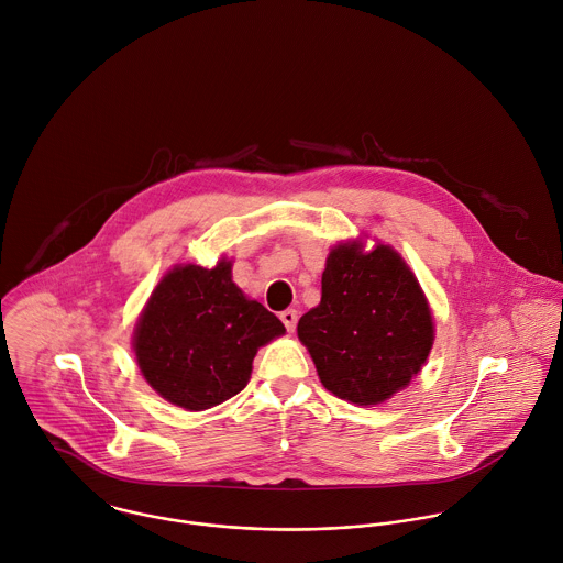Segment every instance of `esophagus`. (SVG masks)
<instances>
[{
  "label": "esophagus",
  "instance_id": "34e87169",
  "mask_svg": "<svg viewBox=\"0 0 563 563\" xmlns=\"http://www.w3.org/2000/svg\"><path fill=\"white\" fill-rule=\"evenodd\" d=\"M280 320L285 324V329L291 333V331H296V324H298V311L296 309H287V311L280 313Z\"/></svg>",
  "mask_w": 563,
  "mask_h": 563
}]
</instances>
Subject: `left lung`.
Segmentation results:
<instances>
[{
  "label": "left lung",
  "instance_id": "1",
  "mask_svg": "<svg viewBox=\"0 0 563 563\" xmlns=\"http://www.w3.org/2000/svg\"><path fill=\"white\" fill-rule=\"evenodd\" d=\"M322 385L341 400L369 407L405 389L435 339L427 296L391 245L365 252L339 243L322 274V300L298 322Z\"/></svg>",
  "mask_w": 563,
  "mask_h": 563
}]
</instances>
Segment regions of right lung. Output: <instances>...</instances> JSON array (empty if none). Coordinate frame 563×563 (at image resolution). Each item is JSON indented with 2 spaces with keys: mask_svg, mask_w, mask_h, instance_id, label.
Returning <instances> with one entry per match:
<instances>
[{
  "mask_svg": "<svg viewBox=\"0 0 563 563\" xmlns=\"http://www.w3.org/2000/svg\"><path fill=\"white\" fill-rule=\"evenodd\" d=\"M285 335L283 322L232 283V263L176 265L152 291L132 347L143 378L167 402L211 409L239 394L261 345Z\"/></svg>",
  "mask_w": 563,
  "mask_h": 563,
  "instance_id": "add662e5",
  "label": "right lung"
}]
</instances>
